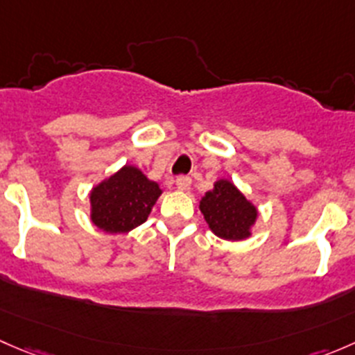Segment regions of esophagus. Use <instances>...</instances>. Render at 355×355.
<instances>
[{
	"mask_svg": "<svg viewBox=\"0 0 355 355\" xmlns=\"http://www.w3.org/2000/svg\"><path fill=\"white\" fill-rule=\"evenodd\" d=\"M191 178L189 177H178L177 180H175V187L178 189V191H189V187H191Z\"/></svg>",
	"mask_w": 355,
	"mask_h": 355,
	"instance_id": "esophagus-1",
	"label": "esophagus"
}]
</instances>
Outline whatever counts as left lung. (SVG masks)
Wrapping results in <instances>:
<instances>
[{
    "label": "left lung",
    "mask_w": 355,
    "mask_h": 355,
    "mask_svg": "<svg viewBox=\"0 0 355 355\" xmlns=\"http://www.w3.org/2000/svg\"><path fill=\"white\" fill-rule=\"evenodd\" d=\"M199 209L209 230L228 242L252 237V227L259 216L256 204L228 178L214 182L213 189L200 198Z\"/></svg>",
    "instance_id": "obj_1"
}]
</instances>
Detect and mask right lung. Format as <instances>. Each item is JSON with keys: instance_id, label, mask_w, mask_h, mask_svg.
<instances>
[{"instance_id": "right-lung-1", "label": "right lung", "mask_w": 355, "mask_h": 355, "mask_svg": "<svg viewBox=\"0 0 355 355\" xmlns=\"http://www.w3.org/2000/svg\"><path fill=\"white\" fill-rule=\"evenodd\" d=\"M163 194L141 168L123 164L89 192V218L105 234H128L144 223Z\"/></svg>"}]
</instances>
